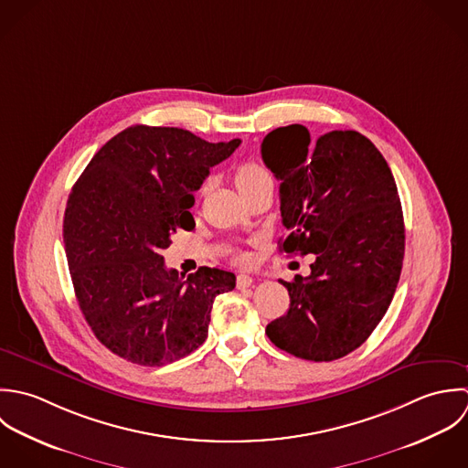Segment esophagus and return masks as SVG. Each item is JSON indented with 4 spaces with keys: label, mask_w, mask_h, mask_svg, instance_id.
Masks as SVG:
<instances>
[{
    "label": "esophagus",
    "mask_w": 468,
    "mask_h": 468,
    "mask_svg": "<svg viewBox=\"0 0 468 468\" xmlns=\"http://www.w3.org/2000/svg\"><path fill=\"white\" fill-rule=\"evenodd\" d=\"M251 283H253V279H251L250 275H244V273H242V275L237 277V287H239V289H246V287H250Z\"/></svg>",
    "instance_id": "1"
}]
</instances>
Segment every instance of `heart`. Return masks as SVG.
<instances>
[{"label": "heart", "mask_w": 468, "mask_h": 468, "mask_svg": "<svg viewBox=\"0 0 468 468\" xmlns=\"http://www.w3.org/2000/svg\"><path fill=\"white\" fill-rule=\"evenodd\" d=\"M235 186L239 187L240 193L251 189V187L259 186L262 183H273V177L270 174V170L257 163V161H246L242 165H239L235 168ZM206 189V186L202 187V191Z\"/></svg>", "instance_id": "heart-1"}]
</instances>
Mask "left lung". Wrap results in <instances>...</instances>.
<instances>
[{
    "label": "left lung",
    "mask_w": 468,
    "mask_h": 468,
    "mask_svg": "<svg viewBox=\"0 0 468 468\" xmlns=\"http://www.w3.org/2000/svg\"><path fill=\"white\" fill-rule=\"evenodd\" d=\"M262 159L281 181V250L316 255L311 275L281 281L289 311L266 327L289 355L333 362L358 349L387 313L405 253L403 211L390 168L355 130L311 144L302 124L270 132Z\"/></svg>",
    "instance_id": "8db88e82"
}]
</instances>
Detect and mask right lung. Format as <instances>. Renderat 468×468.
I'll return each mask as SVG.
<instances>
[{
	"mask_svg": "<svg viewBox=\"0 0 468 468\" xmlns=\"http://www.w3.org/2000/svg\"><path fill=\"white\" fill-rule=\"evenodd\" d=\"M239 144L135 124L72 187L63 222L70 277L95 338L113 355L161 367L204 344L213 300L235 287V275L204 266L183 281L161 251L177 229L195 228L193 191Z\"/></svg>",
	"mask_w": 468,
	"mask_h": 468,
	"instance_id": "1",
	"label": "right lung"
}]
</instances>
